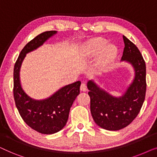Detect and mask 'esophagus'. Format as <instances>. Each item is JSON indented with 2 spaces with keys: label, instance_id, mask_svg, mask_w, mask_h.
<instances>
[{
  "label": "esophagus",
  "instance_id": "1",
  "mask_svg": "<svg viewBox=\"0 0 157 157\" xmlns=\"http://www.w3.org/2000/svg\"><path fill=\"white\" fill-rule=\"evenodd\" d=\"M80 89H81V91H87V86H86V83H81V86H80Z\"/></svg>",
  "mask_w": 157,
  "mask_h": 157
}]
</instances>
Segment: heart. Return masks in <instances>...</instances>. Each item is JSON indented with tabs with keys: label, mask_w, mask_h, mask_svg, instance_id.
Masks as SVG:
<instances>
[{
	"label": "heart",
	"mask_w": 157,
	"mask_h": 157,
	"mask_svg": "<svg viewBox=\"0 0 157 157\" xmlns=\"http://www.w3.org/2000/svg\"><path fill=\"white\" fill-rule=\"evenodd\" d=\"M103 38H95L86 45L85 53L87 55L97 54L96 64L98 68L104 69L114 61L117 56V48L114 45L106 44Z\"/></svg>",
	"instance_id": "heart-1"
}]
</instances>
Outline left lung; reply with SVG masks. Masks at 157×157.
<instances>
[{
    "instance_id": "1",
    "label": "left lung",
    "mask_w": 157,
    "mask_h": 157,
    "mask_svg": "<svg viewBox=\"0 0 157 157\" xmlns=\"http://www.w3.org/2000/svg\"><path fill=\"white\" fill-rule=\"evenodd\" d=\"M124 47L121 61L132 64L135 76L125 94L121 97H113L101 89L93 81L87 87L91 99V113L96 124L109 131L125 128L137 117L145 99L147 91L146 64L136 45L123 36Z\"/></svg>"
}]
</instances>
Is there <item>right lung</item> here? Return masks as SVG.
Listing matches in <instances>:
<instances>
[{"instance_id":"obj_1","label":"right lung","mask_w":157,"mask_h":157,"mask_svg":"<svg viewBox=\"0 0 157 157\" xmlns=\"http://www.w3.org/2000/svg\"><path fill=\"white\" fill-rule=\"evenodd\" d=\"M56 33V31L44 32L28 43L21 51L13 69V96L18 112L27 125L44 134H54L66 126L71 107L80 93L81 81L61 88L48 98L38 101L29 97L23 90L19 72L25 54Z\"/></svg>"}]
</instances>
